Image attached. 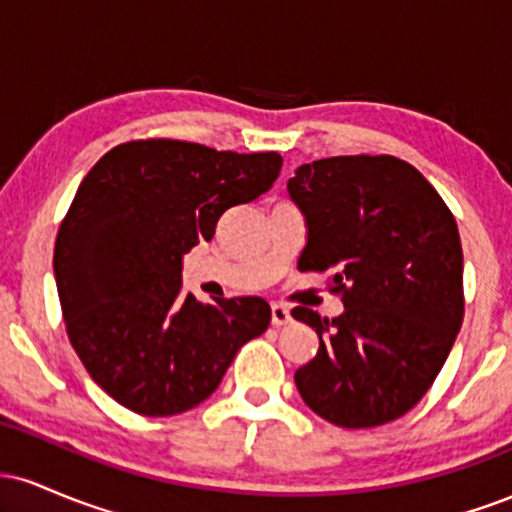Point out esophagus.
Here are the masks:
<instances>
[{
	"label": "esophagus",
	"instance_id": "obj_1",
	"mask_svg": "<svg viewBox=\"0 0 512 512\" xmlns=\"http://www.w3.org/2000/svg\"><path fill=\"white\" fill-rule=\"evenodd\" d=\"M289 322H291L289 308H286V305H281V303H274L272 305V325L274 327H284V325H289Z\"/></svg>",
	"mask_w": 512,
	"mask_h": 512
}]
</instances>
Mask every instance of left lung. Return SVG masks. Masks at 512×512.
Returning a JSON list of instances; mask_svg holds the SVG:
<instances>
[{
  "label": "left lung",
  "mask_w": 512,
  "mask_h": 512,
  "mask_svg": "<svg viewBox=\"0 0 512 512\" xmlns=\"http://www.w3.org/2000/svg\"><path fill=\"white\" fill-rule=\"evenodd\" d=\"M308 243L301 272H332L344 313L291 310L320 337L296 370L303 402L342 428L383 426L421 402L464 317L462 245L436 187L395 156H332L289 180Z\"/></svg>",
  "instance_id": "1"
}]
</instances>
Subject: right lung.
<instances>
[{"label":"right lung","instance_id":"1","mask_svg":"<svg viewBox=\"0 0 512 512\" xmlns=\"http://www.w3.org/2000/svg\"><path fill=\"white\" fill-rule=\"evenodd\" d=\"M281 156L180 139L117 144L76 190L55 240L64 327L93 380L144 416L197 407L238 349L269 327L264 298L199 303L182 255L211 240L226 209L279 178Z\"/></svg>","mask_w":512,"mask_h":512}]
</instances>
